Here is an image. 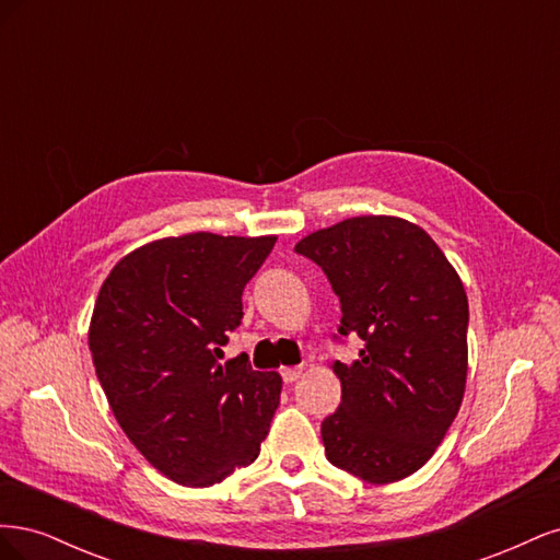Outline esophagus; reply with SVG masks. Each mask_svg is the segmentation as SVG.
I'll use <instances>...</instances> for the list:
<instances>
[{"label":"esophagus","mask_w":560,"mask_h":560,"mask_svg":"<svg viewBox=\"0 0 560 560\" xmlns=\"http://www.w3.org/2000/svg\"><path fill=\"white\" fill-rule=\"evenodd\" d=\"M301 374H303V366H287V369H282V381L294 383L296 378H301Z\"/></svg>","instance_id":"34e87169"}]
</instances>
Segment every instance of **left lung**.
Masks as SVG:
<instances>
[{
  "instance_id": "8db88e82",
  "label": "left lung",
  "mask_w": 560,
  "mask_h": 560,
  "mask_svg": "<svg viewBox=\"0 0 560 560\" xmlns=\"http://www.w3.org/2000/svg\"><path fill=\"white\" fill-rule=\"evenodd\" d=\"M325 270L341 301V336H360L352 364L334 362L341 404L322 420L327 460L369 483L418 471L460 411L469 306L460 276L420 226L366 214L294 247Z\"/></svg>"
}]
</instances>
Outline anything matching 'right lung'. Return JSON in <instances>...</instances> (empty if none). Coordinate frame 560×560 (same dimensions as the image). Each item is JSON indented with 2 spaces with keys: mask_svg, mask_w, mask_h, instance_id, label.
<instances>
[{
  "mask_svg": "<svg viewBox=\"0 0 560 560\" xmlns=\"http://www.w3.org/2000/svg\"><path fill=\"white\" fill-rule=\"evenodd\" d=\"M276 235L189 233L126 254L91 317L95 374L118 425L167 479L224 481L257 460L282 378L247 354L222 362L243 319V290Z\"/></svg>",
  "mask_w": 560,
  "mask_h": 560,
  "instance_id": "1",
  "label": "right lung"
}]
</instances>
